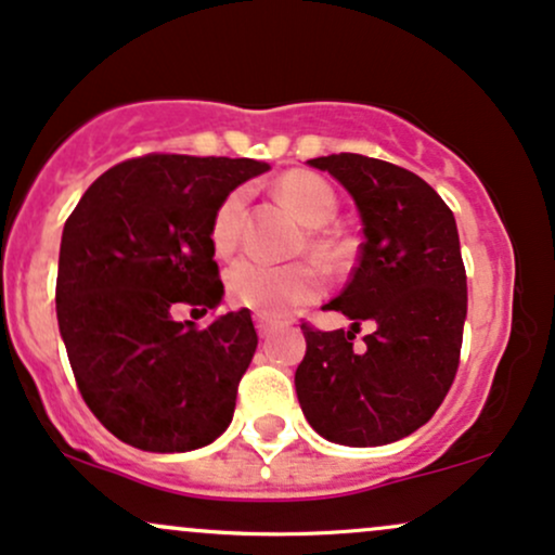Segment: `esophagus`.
Masks as SVG:
<instances>
[{"mask_svg": "<svg viewBox=\"0 0 555 555\" xmlns=\"http://www.w3.org/2000/svg\"><path fill=\"white\" fill-rule=\"evenodd\" d=\"M254 325H257L261 338H267V335H270L272 330H275V322H272L270 317H264V314H254Z\"/></svg>", "mask_w": 555, "mask_h": 555, "instance_id": "1", "label": "esophagus"}]
</instances>
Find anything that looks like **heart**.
<instances>
[{
  "instance_id": "b5f03b06",
  "label": "heart",
  "mask_w": 555,
  "mask_h": 555,
  "mask_svg": "<svg viewBox=\"0 0 555 555\" xmlns=\"http://www.w3.org/2000/svg\"><path fill=\"white\" fill-rule=\"evenodd\" d=\"M278 196L283 198L301 222H307L314 230H309L307 246L320 261H335L344 251L340 241L335 235L317 230L325 225L333 217L335 194L314 172L291 170L278 180ZM246 207V189H235L217 204L215 215L209 222V241L220 257H230L241 244V222H244ZM230 301L238 307L254 309L264 317H283L291 309L309 304L320 294V275L307 261L298 264H267L259 259H241L228 270L225 278Z\"/></svg>"
}]
</instances>
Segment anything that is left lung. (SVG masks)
<instances>
[{
    "label": "left lung",
    "instance_id": "1",
    "mask_svg": "<svg viewBox=\"0 0 555 555\" xmlns=\"http://www.w3.org/2000/svg\"><path fill=\"white\" fill-rule=\"evenodd\" d=\"M357 202L364 244L344 294L351 330L304 322L296 393L309 425L340 446H385L427 425L459 370L466 270L453 211L433 185L390 162L333 154L309 159ZM376 333L352 348L361 321Z\"/></svg>",
    "mask_w": 555,
    "mask_h": 555
}]
</instances>
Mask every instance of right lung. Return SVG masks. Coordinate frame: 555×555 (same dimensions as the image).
I'll list each match as a JSON object with an SVG mask.
<instances>
[{
	"label": "right lung",
	"instance_id": "right-lung-1",
	"mask_svg": "<svg viewBox=\"0 0 555 555\" xmlns=\"http://www.w3.org/2000/svg\"><path fill=\"white\" fill-rule=\"evenodd\" d=\"M264 170L254 159L143 154L93 180L67 217L54 294L60 333L86 406L122 443L194 451L233 420L259 344L251 311L204 330L172 311L220 304L211 215Z\"/></svg>",
	"mask_w": 555,
	"mask_h": 555
}]
</instances>
